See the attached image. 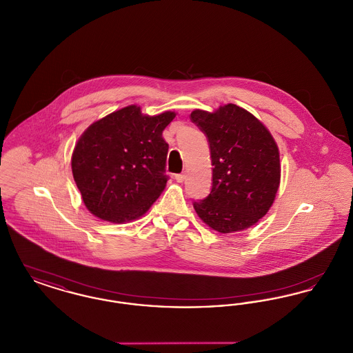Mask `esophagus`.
Segmentation results:
<instances>
[{
    "label": "esophagus",
    "mask_w": 353,
    "mask_h": 353,
    "mask_svg": "<svg viewBox=\"0 0 353 353\" xmlns=\"http://www.w3.org/2000/svg\"><path fill=\"white\" fill-rule=\"evenodd\" d=\"M174 179H176L177 183H184L186 176H185V173H179V174L174 176Z\"/></svg>",
    "instance_id": "esophagus-1"
}]
</instances>
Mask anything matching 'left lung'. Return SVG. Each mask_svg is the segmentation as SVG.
I'll use <instances>...</instances> for the list:
<instances>
[{"instance_id":"left-lung-1","label":"left lung","mask_w":353,"mask_h":353,"mask_svg":"<svg viewBox=\"0 0 353 353\" xmlns=\"http://www.w3.org/2000/svg\"><path fill=\"white\" fill-rule=\"evenodd\" d=\"M192 121L206 134L213 165L210 194L193 202L213 230L241 232L269 212L281 184L278 145L265 124L229 103L208 112L194 110Z\"/></svg>"}]
</instances>
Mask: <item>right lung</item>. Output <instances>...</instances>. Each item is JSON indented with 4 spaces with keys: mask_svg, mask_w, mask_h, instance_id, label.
I'll list each match as a JSON object with an SVG mask.
<instances>
[{
    "mask_svg": "<svg viewBox=\"0 0 353 353\" xmlns=\"http://www.w3.org/2000/svg\"><path fill=\"white\" fill-rule=\"evenodd\" d=\"M176 112L150 117L127 105L94 121L75 144L71 169L85 208L112 223L148 212L165 189L168 143L163 131Z\"/></svg>",
    "mask_w": 353,
    "mask_h": 353,
    "instance_id": "right-lung-1",
    "label": "right lung"
}]
</instances>
